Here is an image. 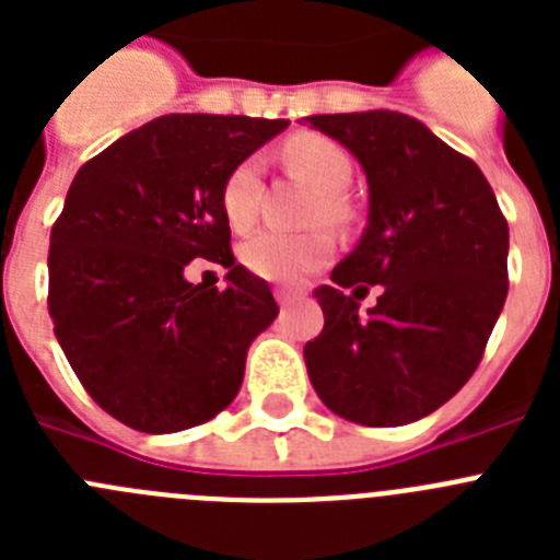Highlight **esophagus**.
<instances>
[{
    "instance_id": "1",
    "label": "esophagus",
    "mask_w": 560,
    "mask_h": 560,
    "mask_svg": "<svg viewBox=\"0 0 560 560\" xmlns=\"http://www.w3.org/2000/svg\"><path fill=\"white\" fill-rule=\"evenodd\" d=\"M275 296H277V303H280V308H291V305H296L300 300H303V291L280 285V289H275Z\"/></svg>"
}]
</instances>
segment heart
I'll use <instances>...</instances> for the list:
<instances>
[{
    "mask_svg": "<svg viewBox=\"0 0 560 560\" xmlns=\"http://www.w3.org/2000/svg\"><path fill=\"white\" fill-rule=\"evenodd\" d=\"M285 162L300 171L311 185L319 187V201L314 205V221L328 224H348L350 205L341 192L348 190L353 179V160L350 153L330 137L323 133H300L285 145ZM260 160L246 156L226 173L221 185V210L232 226H246L257 212L260 196ZM334 252V237L325 230L283 232L260 230L252 235L241 249L244 266L252 275L277 283H294L308 271L319 269Z\"/></svg>",
    "mask_w": 560,
    "mask_h": 560,
    "instance_id": "heart-1",
    "label": "heart"
}]
</instances>
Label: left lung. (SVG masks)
Here are the masks:
<instances>
[{
    "mask_svg": "<svg viewBox=\"0 0 560 560\" xmlns=\"http://www.w3.org/2000/svg\"><path fill=\"white\" fill-rule=\"evenodd\" d=\"M368 173L359 246L316 289L323 334L305 345L325 407L361 427L427 418L463 389L508 296V221L477 165L398 112L314 114ZM381 284L380 303L358 300Z\"/></svg>",
    "mask_w": 560,
    "mask_h": 560,
    "instance_id": "left-lung-1",
    "label": "left lung"
}]
</instances>
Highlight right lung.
<instances>
[{"instance_id": "right-lung-1", "label": "right lung", "mask_w": 560, "mask_h": 560, "mask_svg": "<svg viewBox=\"0 0 560 560\" xmlns=\"http://www.w3.org/2000/svg\"><path fill=\"white\" fill-rule=\"evenodd\" d=\"M285 126L165 114L69 185L49 235V316L83 389L126 427H199L241 389L246 350L280 308L266 280L235 264L221 185ZM196 256L231 269L224 292L186 283Z\"/></svg>"}]
</instances>
